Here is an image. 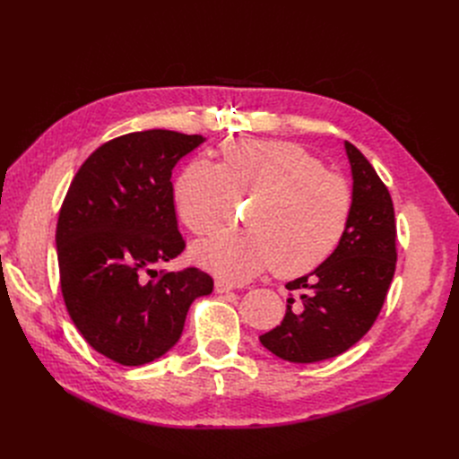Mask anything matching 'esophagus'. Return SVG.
<instances>
[{
    "label": "esophagus",
    "instance_id": "34e87169",
    "mask_svg": "<svg viewBox=\"0 0 459 459\" xmlns=\"http://www.w3.org/2000/svg\"><path fill=\"white\" fill-rule=\"evenodd\" d=\"M234 290V284L232 282H227V281H215V292L217 294H227Z\"/></svg>",
    "mask_w": 459,
    "mask_h": 459
}]
</instances>
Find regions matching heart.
<instances>
[{
    "instance_id": "obj_1",
    "label": "heart",
    "mask_w": 459,
    "mask_h": 459,
    "mask_svg": "<svg viewBox=\"0 0 459 459\" xmlns=\"http://www.w3.org/2000/svg\"><path fill=\"white\" fill-rule=\"evenodd\" d=\"M220 165L191 161L173 197L180 221L197 236L213 232L234 199L255 197L249 230L220 232L193 255L217 277L247 281L275 266L281 277L316 270L336 251L351 215L348 182L324 171L318 158L286 141H227Z\"/></svg>"
}]
</instances>
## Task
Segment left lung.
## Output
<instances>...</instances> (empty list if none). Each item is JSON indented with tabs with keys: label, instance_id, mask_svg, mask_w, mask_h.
Returning <instances> with one entry per match:
<instances>
[{
	"label": "left lung",
	"instance_id": "1",
	"mask_svg": "<svg viewBox=\"0 0 459 459\" xmlns=\"http://www.w3.org/2000/svg\"><path fill=\"white\" fill-rule=\"evenodd\" d=\"M351 167V215L342 242L315 272L286 288V315L260 344L290 363H318L368 333L396 270V223L389 189L370 161L344 141Z\"/></svg>",
	"mask_w": 459,
	"mask_h": 459
}]
</instances>
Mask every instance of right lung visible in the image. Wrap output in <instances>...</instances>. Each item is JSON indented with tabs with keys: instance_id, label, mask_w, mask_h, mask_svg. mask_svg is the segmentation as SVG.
<instances>
[{
	"instance_id": "add662e5",
	"label": "right lung",
	"mask_w": 459,
	"mask_h": 459,
	"mask_svg": "<svg viewBox=\"0 0 459 459\" xmlns=\"http://www.w3.org/2000/svg\"><path fill=\"white\" fill-rule=\"evenodd\" d=\"M206 137L171 130L120 135L80 167L56 230L68 315L96 351L141 367L171 350L189 305L213 290L197 268L158 272L186 244L173 201V169Z\"/></svg>"
}]
</instances>
